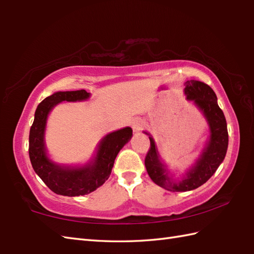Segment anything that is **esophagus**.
<instances>
[{
	"label": "esophagus",
	"instance_id": "34e87169",
	"mask_svg": "<svg viewBox=\"0 0 254 254\" xmlns=\"http://www.w3.org/2000/svg\"><path fill=\"white\" fill-rule=\"evenodd\" d=\"M143 127H144L143 122L141 120H138V119H136V120H134L132 122V128L134 133H138L139 131H142Z\"/></svg>",
	"mask_w": 254,
	"mask_h": 254
}]
</instances>
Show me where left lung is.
I'll list each match as a JSON object with an SVG mask.
<instances>
[{"mask_svg": "<svg viewBox=\"0 0 254 254\" xmlns=\"http://www.w3.org/2000/svg\"><path fill=\"white\" fill-rule=\"evenodd\" d=\"M185 95L188 100L193 101L197 109L203 113L208 124V139L195 163L190 167L181 179H175L163 159L160 158L157 145L149 133L150 148L145 158V167L150 179L156 185L172 192L191 191L204 185L215 171L227 153L228 131L224 112L217 104V97L208 85L198 80L186 82Z\"/></svg>", "mask_w": 254, "mask_h": 254, "instance_id": "obj_1", "label": "left lung"}]
</instances>
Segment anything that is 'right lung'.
I'll use <instances>...</instances> for the list:
<instances>
[{
    "label": "right lung",
    "mask_w": 254,
    "mask_h": 254,
    "mask_svg": "<svg viewBox=\"0 0 254 254\" xmlns=\"http://www.w3.org/2000/svg\"><path fill=\"white\" fill-rule=\"evenodd\" d=\"M89 97L90 93L84 89L57 91L42 100L35 112L29 132V158L32 168L51 191L60 195H85L104 185L111 175L117 155L133 136L130 127L120 128L100 139L95 155L88 163L77 166L55 163L48 155L45 141L48 117L53 108L63 101H84Z\"/></svg>",
    "instance_id": "obj_1"
}]
</instances>
